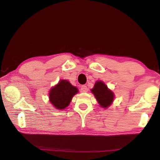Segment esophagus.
<instances>
[{"mask_svg":"<svg viewBox=\"0 0 160 160\" xmlns=\"http://www.w3.org/2000/svg\"><path fill=\"white\" fill-rule=\"evenodd\" d=\"M88 87H87L86 85H83L81 86V91L82 92V93H86L87 91H88Z\"/></svg>","mask_w":160,"mask_h":160,"instance_id":"obj_1","label":"esophagus"}]
</instances>
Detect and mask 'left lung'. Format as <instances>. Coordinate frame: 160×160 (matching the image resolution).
I'll return each mask as SVG.
<instances>
[{"label":"left lung","mask_w":160,"mask_h":160,"mask_svg":"<svg viewBox=\"0 0 160 160\" xmlns=\"http://www.w3.org/2000/svg\"><path fill=\"white\" fill-rule=\"evenodd\" d=\"M91 92L101 108H108L113 103L114 93L106 85L103 81H97Z\"/></svg>","instance_id":"obj_1"}]
</instances>
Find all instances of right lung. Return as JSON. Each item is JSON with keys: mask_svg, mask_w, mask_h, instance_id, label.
I'll return each mask as SVG.
<instances>
[{"mask_svg": "<svg viewBox=\"0 0 160 160\" xmlns=\"http://www.w3.org/2000/svg\"><path fill=\"white\" fill-rule=\"evenodd\" d=\"M78 89L68 81L61 80L49 91V101L57 109H64L69 106L71 99Z\"/></svg>", "mask_w": 160, "mask_h": 160, "instance_id": "right-lung-1", "label": "right lung"}]
</instances>
